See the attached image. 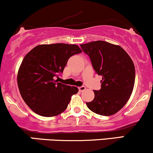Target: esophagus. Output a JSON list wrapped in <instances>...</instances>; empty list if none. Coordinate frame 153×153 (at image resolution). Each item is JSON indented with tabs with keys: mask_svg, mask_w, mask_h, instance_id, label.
Listing matches in <instances>:
<instances>
[{
	"mask_svg": "<svg viewBox=\"0 0 153 153\" xmlns=\"http://www.w3.org/2000/svg\"><path fill=\"white\" fill-rule=\"evenodd\" d=\"M85 89H86V87H84V86H82V87H79V90L80 91H82V92L85 90Z\"/></svg>",
	"mask_w": 153,
	"mask_h": 153,
	"instance_id": "34e87169",
	"label": "esophagus"
}]
</instances>
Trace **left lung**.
Wrapping results in <instances>:
<instances>
[{"mask_svg": "<svg viewBox=\"0 0 153 153\" xmlns=\"http://www.w3.org/2000/svg\"><path fill=\"white\" fill-rule=\"evenodd\" d=\"M80 46L90 57L96 73L102 76L101 89L94 90V100L87 102V106L97 114L113 115L126 105L132 94L135 79L134 63L118 45L96 41Z\"/></svg>", "mask_w": 153, "mask_h": 153, "instance_id": "1", "label": "left lung"}]
</instances>
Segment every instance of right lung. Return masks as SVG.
Instances as JSON below:
<instances>
[{"mask_svg":"<svg viewBox=\"0 0 153 153\" xmlns=\"http://www.w3.org/2000/svg\"><path fill=\"white\" fill-rule=\"evenodd\" d=\"M82 53L76 44H53L36 46L23 58L17 75L23 101L37 114L59 115L67 108L78 88L55 80L62 73L71 56Z\"/></svg>","mask_w":153,"mask_h":153,"instance_id":"add662e5","label":"right lung"}]
</instances>
